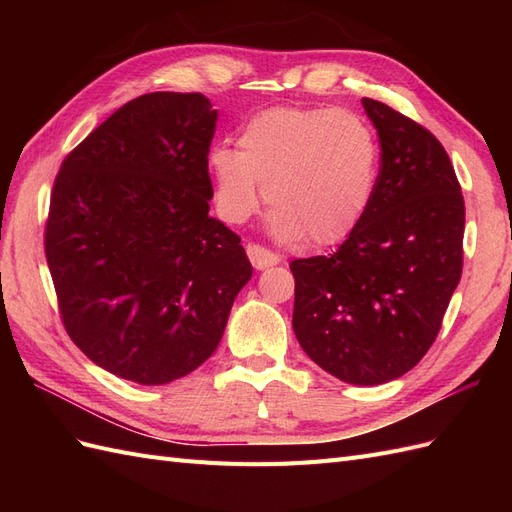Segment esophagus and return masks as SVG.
I'll use <instances>...</instances> for the list:
<instances>
[{
  "mask_svg": "<svg viewBox=\"0 0 512 512\" xmlns=\"http://www.w3.org/2000/svg\"><path fill=\"white\" fill-rule=\"evenodd\" d=\"M247 258H250L254 269H258V271L269 269V267H273V265H277V262H280V256L273 254L271 250H267V247L256 245V243L247 245Z\"/></svg>",
  "mask_w": 512,
  "mask_h": 512,
  "instance_id": "1",
  "label": "esophagus"
}]
</instances>
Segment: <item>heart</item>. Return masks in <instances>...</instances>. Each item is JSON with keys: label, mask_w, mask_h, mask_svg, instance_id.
Here are the masks:
<instances>
[{"label": "heart", "mask_w": 512, "mask_h": 512, "mask_svg": "<svg viewBox=\"0 0 512 512\" xmlns=\"http://www.w3.org/2000/svg\"><path fill=\"white\" fill-rule=\"evenodd\" d=\"M209 170L224 222L250 220L265 183L275 239L333 245L365 220L376 194L380 145L367 119L346 108L273 106L243 123L239 149L215 145Z\"/></svg>", "instance_id": "obj_1"}]
</instances>
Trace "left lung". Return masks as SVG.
Returning <instances> with one entry per match:
<instances>
[{"instance_id":"8db88e82","label":"left lung","mask_w":512,"mask_h":512,"mask_svg":"<svg viewBox=\"0 0 512 512\" xmlns=\"http://www.w3.org/2000/svg\"><path fill=\"white\" fill-rule=\"evenodd\" d=\"M361 102L382 149L376 194L333 254L290 262L292 329L324 371L371 386L404 376L436 342L461 280L466 205L436 136Z\"/></svg>"}]
</instances>
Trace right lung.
<instances>
[{
    "instance_id": "right-lung-1",
    "label": "right lung",
    "mask_w": 512,
    "mask_h": 512,
    "mask_svg": "<svg viewBox=\"0 0 512 512\" xmlns=\"http://www.w3.org/2000/svg\"><path fill=\"white\" fill-rule=\"evenodd\" d=\"M218 111L203 94L123 104L61 164L44 254L72 342L111 374L166 384L218 348L252 265L209 215Z\"/></svg>"
}]
</instances>
